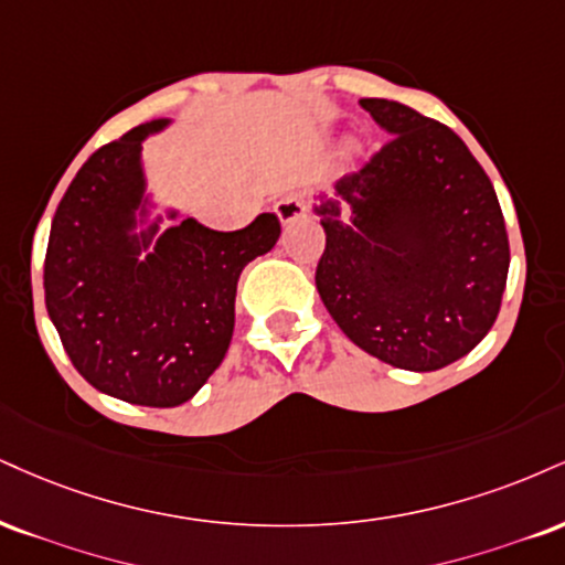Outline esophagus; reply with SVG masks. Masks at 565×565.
<instances>
[{
	"mask_svg": "<svg viewBox=\"0 0 565 565\" xmlns=\"http://www.w3.org/2000/svg\"><path fill=\"white\" fill-rule=\"evenodd\" d=\"M305 213H308V202H305V196L300 194H287L276 202V215L284 226L300 221Z\"/></svg>",
	"mask_w": 565,
	"mask_h": 565,
	"instance_id": "obj_1",
	"label": "esophagus"
}]
</instances>
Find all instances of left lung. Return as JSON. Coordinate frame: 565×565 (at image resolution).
<instances>
[{"label":"left lung","instance_id":"left-lung-1","mask_svg":"<svg viewBox=\"0 0 565 565\" xmlns=\"http://www.w3.org/2000/svg\"><path fill=\"white\" fill-rule=\"evenodd\" d=\"M390 136L321 200L318 295L360 350L437 371L500 312L511 265L492 181L452 128L392 99H360Z\"/></svg>","mask_w":565,"mask_h":565}]
</instances>
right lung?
Returning a JSON list of instances; mask_svg holds the SVG:
<instances>
[{"label": "right lung", "mask_w": 565, "mask_h": 565, "mask_svg": "<svg viewBox=\"0 0 565 565\" xmlns=\"http://www.w3.org/2000/svg\"><path fill=\"white\" fill-rule=\"evenodd\" d=\"M166 120L88 158L52 217L44 300L60 342L94 390L134 405L186 403L226 358L236 281L281 236L276 213L239 231L186 221L147 260L128 239L141 196L139 149Z\"/></svg>", "instance_id": "obj_1"}]
</instances>
